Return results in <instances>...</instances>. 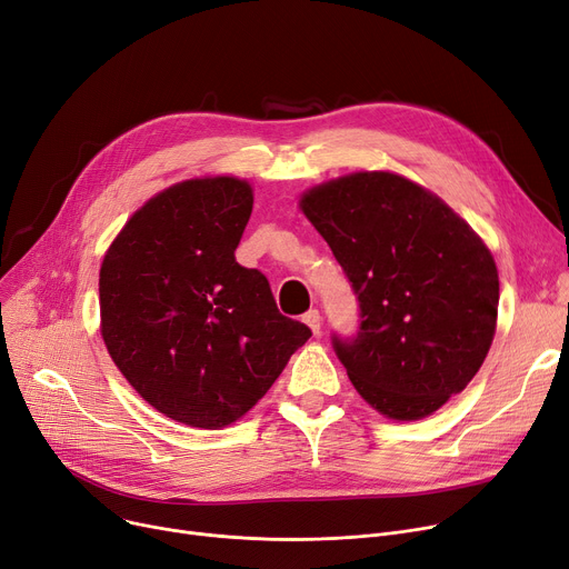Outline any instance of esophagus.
<instances>
[{
  "label": "esophagus",
  "instance_id": "1",
  "mask_svg": "<svg viewBox=\"0 0 569 569\" xmlns=\"http://www.w3.org/2000/svg\"><path fill=\"white\" fill-rule=\"evenodd\" d=\"M305 322L311 327L313 335H320V327H322V318H320V311L318 309H311L305 313Z\"/></svg>",
  "mask_w": 569,
  "mask_h": 569
}]
</instances>
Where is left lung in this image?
<instances>
[{
    "label": "left lung",
    "mask_w": 569,
    "mask_h": 569,
    "mask_svg": "<svg viewBox=\"0 0 569 569\" xmlns=\"http://www.w3.org/2000/svg\"><path fill=\"white\" fill-rule=\"evenodd\" d=\"M300 204L360 302V330L332 346L362 399L422 420L466 390L498 318V269L475 230L395 172L332 179Z\"/></svg>",
    "instance_id": "left-lung-1"
}]
</instances>
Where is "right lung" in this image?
<instances>
[{
	"label": "right lung",
	"mask_w": 569,
	"mask_h": 569,
	"mask_svg": "<svg viewBox=\"0 0 569 569\" xmlns=\"http://www.w3.org/2000/svg\"><path fill=\"white\" fill-rule=\"evenodd\" d=\"M251 209L244 179H189L147 200L103 258L106 348L133 390L174 422L232 425L311 337L279 313L264 274L234 260Z\"/></svg>",
	"instance_id": "right-lung-1"
}]
</instances>
